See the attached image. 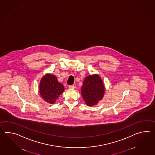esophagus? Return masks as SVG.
Returning <instances> with one entry per match:
<instances>
[{
  "label": "esophagus",
  "mask_w": 155,
  "mask_h": 155,
  "mask_svg": "<svg viewBox=\"0 0 155 155\" xmlns=\"http://www.w3.org/2000/svg\"><path fill=\"white\" fill-rule=\"evenodd\" d=\"M68 88H69V89H74V85H72V86H68Z\"/></svg>",
  "instance_id": "esophagus-1"
}]
</instances>
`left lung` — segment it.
<instances>
[{
    "mask_svg": "<svg viewBox=\"0 0 155 155\" xmlns=\"http://www.w3.org/2000/svg\"><path fill=\"white\" fill-rule=\"evenodd\" d=\"M105 91L103 82L100 76L93 74L86 77L81 89L83 100L87 106H92L103 98Z\"/></svg>",
    "mask_w": 155,
    "mask_h": 155,
    "instance_id": "1",
    "label": "left lung"
}]
</instances>
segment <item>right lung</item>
<instances>
[{
  "instance_id": "add662e5",
  "label": "right lung",
  "mask_w": 155,
  "mask_h": 155,
  "mask_svg": "<svg viewBox=\"0 0 155 155\" xmlns=\"http://www.w3.org/2000/svg\"><path fill=\"white\" fill-rule=\"evenodd\" d=\"M64 90L63 84L59 82L53 74H46L42 77L39 85L41 96L47 102L53 104Z\"/></svg>"
}]
</instances>
